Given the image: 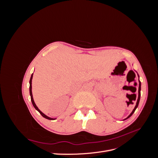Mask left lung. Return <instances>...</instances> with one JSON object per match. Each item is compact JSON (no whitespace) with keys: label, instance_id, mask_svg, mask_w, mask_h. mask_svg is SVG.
<instances>
[{"label":"left lung","instance_id":"1","mask_svg":"<svg viewBox=\"0 0 158 158\" xmlns=\"http://www.w3.org/2000/svg\"><path fill=\"white\" fill-rule=\"evenodd\" d=\"M138 77H139V76H138ZM138 80H139V79H138ZM140 90H141V82H140V81L139 80V88H138V99H137V102H136V106H135V109H133V111H132V113H131V114L130 115H129L127 118H129L130 117L132 114L135 113V110L136 109V108L138 107V104H139V102H140ZM127 118H125V119H127Z\"/></svg>","mask_w":158,"mask_h":158}]
</instances>
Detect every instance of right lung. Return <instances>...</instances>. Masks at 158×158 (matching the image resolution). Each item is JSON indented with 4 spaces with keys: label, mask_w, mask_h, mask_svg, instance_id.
Returning a JSON list of instances; mask_svg holds the SVG:
<instances>
[{
    "label": "right lung",
    "mask_w": 158,
    "mask_h": 158,
    "mask_svg": "<svg viewBox=\"0 0 158 158\" xmlns=\"http://www.w3.org/2000/svg\"><path fill=\"white\" fill-rule=\"evenodd\" d=\"M32 78H33V74H31V78H30V96H31V102H32V104H33V107H35V109L37 110V111H38L40 112V113L41 114V115L44 117V118H47V119H49V120H55V118H50V117H47V116H46L45 114H44L40 110L38 109V107L36 106V105H35V102H34V101H33V95H32V92H31V80H32Z\"/></svg>",
    "instance_id": "add662e5"
}]
</instances>
